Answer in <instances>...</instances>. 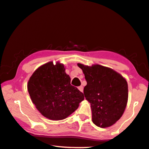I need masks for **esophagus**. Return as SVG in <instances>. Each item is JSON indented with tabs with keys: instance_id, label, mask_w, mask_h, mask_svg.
I'll list each match as a JSON object with an SVG mask.
<instances>
[{
	"instance_id": "obj_1",
	"label": "esophagus",
	"mask_w": 149,
	"mask_h": 149,
	"mask_svg": "<svg viewBox=\"0 0 149 149\" xmlns=\"http://www.w3.org/2000/svg\"><path fill=\"white\" fill-rule=\"evenodd\" d=\"M78 89L79 90L81 91V92H83V91H84V87H83V86H79V87H78Z\"/></svg>"
}]
</instances>
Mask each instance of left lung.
Here are the masks:
<instances>
[{"label":"left lung","mask_w":149,"mask_h":149,"mask_svg":"<svg viewBox=\"0 0 149 149\" xmlns=\"http://www.w3.org/2000/svg\"><path fill=\"white\" fill-rule=\"evenodd\" d=\"M87 85L85 97L90 103L92 121L97 127L106 128L114 125L125 109L128 101L127 80L116 71L105 66H91L78 63Z\"/></svg>","instance_id":"8db88e82"}]
</instances>
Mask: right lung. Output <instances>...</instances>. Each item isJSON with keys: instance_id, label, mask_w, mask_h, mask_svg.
I'll list each match as a JSON object with an SVG mask.
<instances>
[{"instance_id": "right-lung-1", "label": "right lung", "mask_w": 149, "mask_h": 149, "mask_svg": "<svg viewBox=\"0 0 149 149\" xmlns=\"http://www.w3.org/2000/svg\"><path fill=\"white\" fill-rule=\"evenodd\" d=\"M63 63H45L34 71L27 84L32 103L47 119H64L78 108L84 100L82 92L70 84Z\"/></svg>"}]
</instances>
